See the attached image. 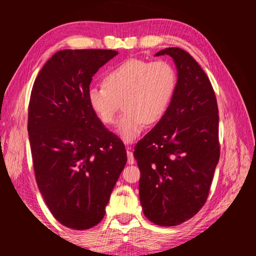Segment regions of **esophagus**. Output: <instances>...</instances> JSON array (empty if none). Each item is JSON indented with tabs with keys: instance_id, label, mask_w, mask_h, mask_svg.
Here are the masks:
<instances>
[{
	"instance_id": "esophagus-1",
	"label": "esophagus",
	"mask_w": 256,
	"mask_h": 256,
	"mask_svg": "<svg viewBox=\"0 0 256 256\" xmlns=\"http://www.w3.org/2000/svg\"><path fill=\"white\" fill-rule=\"evenodd\" d=\"M126 152H128V162L130 165H133L135 162V158L133 156V153L131 152V148H126Z\"/></svg>"
}]
</instances>
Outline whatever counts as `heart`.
<instances>
[{
    "label": "heart",
    "mask_w": 256,
    "mask_h": 256,
    "mask_svg": "<svg viewBox=\"0 0 256 256\" xmlns=\"http://www.w3.org/2000/svg\"><path fill=\"white\" fill-rule=\"evenodd\" d=\"M177 88V74L166 60L148 62L131 58L108 70L103 86H92L88 101L100 121L116 123L124 108L118 132L125 142H132L146 124H154L165 116Z\"/></svg>",
    "instance_id": "b5f03b06"
}]
</instances>
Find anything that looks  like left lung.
Here are the masks:
<instances>
[{
	"label": "left lung",
	"instance_id": "obj_1",
	"mask_svg": "<svg viewBox=\"0 0 256 256\" xmlns=\"http://www.w3.org/2000/svg\"><path fill=\"white\" fill-rule=\"evenodd\" d=\"M178 72L165 116L134 148L140 172V199L146 218L162 226L198 214L209 196L220 157L218 104L209 78L182 48H165Z\"/></svg>",
	"mask_w": 256,
	"mask_h": 256
}]
</instances>
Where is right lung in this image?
Masks as SVG:
<instances>
[{
	"label": "right lung",
	"instance_id": "obj_1",
	"mask_svg": "<svg viewBox=\"0 0 256 256\" xmlns=\"http://www.w3.org/2000/svg\"><path fill=\"white\" fill-rule=\"evenodd\" d=\"M118 52L59 50L32 86L28 136L37 186L58 222L74 230L96 226L126 164L123 142L88 101L94 74Z\"/></svg>",
	"mask_w": 256,
	"mask_h": 256
}]
</instances>
